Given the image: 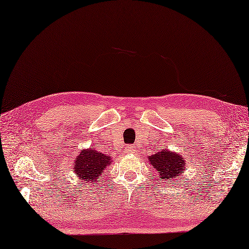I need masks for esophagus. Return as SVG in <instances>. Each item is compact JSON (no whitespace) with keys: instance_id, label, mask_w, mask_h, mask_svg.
<instances>
[{"instance_id":"34e87169","label":"esophagus","mask_w":249,"mask_h":249,"mask_svg":"<svg viewBox=\"0 0 249 249\" xmlns=\"http://www.w3.org/2000/svg\"><path fill=\"white\" fill-rule=\"evenodd\" d=\"M129 152H134L135 151V149H134V147L133 146H129V150H128Z\"/></svg>"}]
</instances>
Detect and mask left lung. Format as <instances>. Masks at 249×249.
I'll return each instance as SVG.
<instances>
[{
    "instance_id": "left-lung-1",
    "label": "left lung",
    "mask_w": 249,
    "mask_h": 249,
    "mask_svg": "<svg viewBox=\"0 0 249 249\" xmlns=\"http://www.w3.org/2000/svg\"><path fill=\"white\" fill-rule=\"evenodd\" d=\"M150 163L153 168L160 174V178H165L169 182H172L174 179L179 178V174H182L187 168H185L184 158L169 151H160L156 154L149 157ZM178 182V181H177Z\"/></svg>"
}]
</instances>
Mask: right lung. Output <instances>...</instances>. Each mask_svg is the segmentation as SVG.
<instances>
[{"mask_svg": "<svg viewBox=\"0 0 249 249\" xmlns=\"http://www.w3.org/2000/svg\"><path fill=\"white\" fill-rule=\"evenodd\" d=\"M111 162H112L111 157L102 152L84 150L73 162V172H76L78 178L82 181H87L84 183L96 185L99 182L98 178L102 176L105 168H107Z\"/></svg>", "mask_w": 249, "mask_h": 249, "instance_id": "1", "label": "right lung"}]
</instances>
